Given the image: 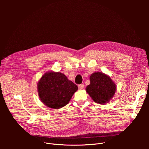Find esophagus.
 Returning a JSON list of instances; mask_svg holds the SVG:
<instances>
[{"mask_svg":"<svg viewBox=\"0 0 149 149\" xmlns=\"http://www.w3.org/2000/svg\"><path fill=\"white\" fill-rule=\"evenodd\" d=\"M84 84H79V85H78V88L79 89V90H82V89H83L84 88Z\"/></svg>","mask_w":149,"mask_h":149,"instance_id":"obj_1","label":"esophagus"}]
</instances>
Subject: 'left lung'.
Returning <instances> with one entry per match:
<instances>
[{"label":"left lung","instance_id":"obj_1","mask_svg":"<svg viewBox=\"0 0 149 149\" xmlns=\"http://www.w3.org/2000/svg\"><path fill=\"white\" fill-rule=\"evenodd\" d=\"M90 79L86 91L95 102L105 104L114 95L116 86L109 76L97 72L91 74Z\"/></svg>","mask_w":149,"mask_h":149}]
</instances>
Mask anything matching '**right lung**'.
<instances>
[{
    "instance_id": "1",
    "label": "right lung",
    "mask_w": 149,
    "mask_h": 149,
    "mask_svg": "<svg viewBox=\"0 0 149 149\" xmlns=\"http://www.w3.org/2000/svg\"><path fill=\"white\" fill-rule=\"evenodd\" d=\"M38 90L42 102L47 107L58 109L70 102L78 87L64 74L52 71L42 76L38 84Z\"/></svg>"
}]
</instances>
